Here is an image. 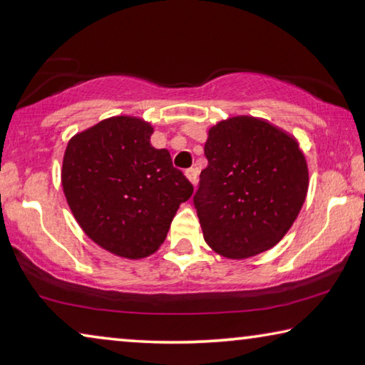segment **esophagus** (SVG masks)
<instances>
[{
	"label": "esophagus",
	"mask_w": 365,
	"mask_h": 365,
	"mask_svg": "<svg viewBox=\"0 0 365 365\" xmlns=\"http://www.w3.org/2000/svg\"><path fill=\"white\" fill-rule=\"evenodd\" d=\"M185 175H187L188 180L195 185L196 180H198V169H196V167H190V169L185 170Z\"/></svg>",
	"instance_id": "1"
}]
</instances>
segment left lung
<instances>
[{
    "label": "left lung",
    "instance_id": "1",
    "mask_svg": "<svg viewBox=\"0 0 365 365\" xmlns=\"http://www.w3.org/2000/svg\"><path fill=\"white\" fill-rule=\"evenodd\" d=\"M193 205L206 244L227 258L268 250L291 229L309 188L296 138L253 117L224 120L205 144Z\"/></svg>",
    "mask_w": 365,
    "mask_h": 365
}]
</instances>
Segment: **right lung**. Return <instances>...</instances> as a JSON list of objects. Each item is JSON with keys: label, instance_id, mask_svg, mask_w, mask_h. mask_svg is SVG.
<instances>
[{"label": "right lung", "instance_id": "add662e5", "mask_svg": "<svg viewBox=\"0 0 365 365\" xmlns=\"http://www.w3.org/2000/svg\"><path fill=\"white\" fill-rule=\"evenodd\" d=\"M153 126L113 117L68 143L61 182L68 205L96 244L125 258L151 255L180 203L193 193L167 149L151 146Z\"/></svg>", "mask_w": 365, "mask_h": 365}]
</instances>
